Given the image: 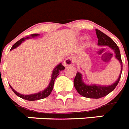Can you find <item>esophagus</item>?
I'll return each instance as SVG.
<instances>
[{
	"label": "esophagus",
	"instance_id": "34e87169",
	"mask_svg": "<svg viewBox=\"0 0 129 129\" xmlns=\"http://www.w3.org/2000/svg\"><path fill=\"white\" fill-rule=\"evenodd\" d=\"M74 63V60L72 58H67L63 62V65L65 66H71Z\"/></svg>",
	"mask_w": 129,
	"mask_h": 129
}]
</instances>
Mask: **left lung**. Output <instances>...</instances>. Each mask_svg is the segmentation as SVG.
<instances>
[{
  "instance_id": "1",
  "label": "left lung",
  "mask_w": 129,
  "mask_h": 129,
  "mask_svg": "<svg viewBox=\"0 0 129 129\" xmlns=\"http://www.w3.org/2000/svg\"><path fill=\"white\" fill-rule=\"evenodd\" d=\"M96 33L98 39V45H100V46H108L113 50L115 58L119 61L120 63H121V74L119 75L118 79L117 80L115 83H113V85H110V86L85 85L82 81V75H81V73L77 72L76 76L75 77L73 83H74L75 88H76L78 93L81 94V96L86 97V98L98 99V98L106 96L115 88V87L119 82L120 79H121V75L122 70H123V63H122L119 48L116 44V43H115L111 38L109 37L107 35L104 33L103 32H102L101 31L96 29Z\"/></svg>"
}]
</instances>
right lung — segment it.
<instances>
[{
  "label": "right lung",
  "mask_w": 129,
  "mask_h": 129,
  "mask_svg": "<svg viewBox=\"0 0 129 129\" xmlns=\"http://www.w3.org/2000/svg\"><path fill=\"white\" fill-rule=\"evenodd\" d=\"M39 35V34H33L31 35V37H37ZM30 37H26L22 38L20 40L18 41V42H16L14 45L12 46V47L11 48V50L14 49V48H16L17 46H18L19 44H21L22 43L23 41H24L25 39H29ZM65 69V67L63 66H62L61 63H59V65H58L56 68H54V70H53V73L52 74V78H51V81H50V83L49 85L47 88H46L45 90H44L43 91L40 92L36 93V94H30V95H23V94H19V93L17 92L16 90L13 89L12 88L11 86H10V88H12V90H13V92L16 94V95L20 98H23V99L26 100H29V101H34V100H41V99H43V98H46L47 96H49L50 94V93L52 92V90L53 89V87H54V83L55 79H56V77L58 76V75H59V72L62 70H63Z\"/></svg>",
  "instance_id": "obj_1"
}]
</instances>
